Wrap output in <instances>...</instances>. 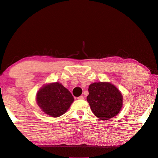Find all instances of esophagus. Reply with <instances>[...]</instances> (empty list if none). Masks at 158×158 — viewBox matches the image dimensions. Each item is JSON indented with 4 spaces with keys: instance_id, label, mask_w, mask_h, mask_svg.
Here are the masks:
<instances>
[{
    "instance_id": "esophagus-1",
    "label": "esophagus",
    "mask_w": 158,
    "mask_h": 158,
    "mask_svg": "<svg viewBox=\"0 0 158 158\" xmlns=\"http://www.w3.org/2000/svg\"><path fill=\"white\" fill-rule=\"evenodd\" d=\"M78 99H84V97L83 95H80V97H78Z\"/></svg>"
}]
</instances>
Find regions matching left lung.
I'll return each instance as SVG.
<instances>
[{"label":"left lung","instance_id":"8db88e82","mask_svg":"<svg viewBox=\"0 0 158 158\" xmlns=\"http://www.w3.org/2000/svg\"><path fill=\"white\" fill-rule=\"evenodd\" d=\"M87 101L98 118L108 120L121 111L122 94L114 85L108 82H95L89 85Z\"/></svg>","mask_w":158,"mask_h":158}]
</instances>
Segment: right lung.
I'll return each mask as SVG.
<instances>
[{
	"instance_id": "right-lung-1",
	"label": "right lung",
	"mask_w": 158,
	"mask_h": 158,
	"mask_svg": "<svg viewBox=\"0 0 158 158\" xmlns=\"http://www.w3.org/2000/svg\"><path fill=\"white\" fill-rule=\"evenodd\" d=\"M74 101L73 95L59 82L41 88L37 94V102L42 111L52 117L63 114Z\"/></svg>"
}]
</instances>
